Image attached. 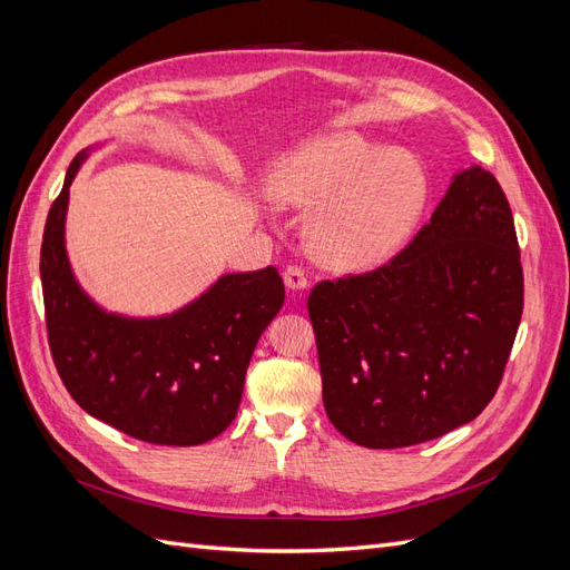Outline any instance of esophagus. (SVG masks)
<instances>
[{
	"mask_svg": "<svg viewBox=\"0 0 570 570\" xmlns=\"http://www.w3.org/2000/svg\"><path fill=\"white\" fill-rule=\"evenodd\" d=\"M283 278H285L287 289H292V292H302V289L308 287L306 273H304V268H299V266H289V268L283 273Z\"/></svg>",
	"mask_w": 570,
	"mask_h": 570,
	"instance_id": "obj_1",
	"label": "esophagus"
}]
</instances>
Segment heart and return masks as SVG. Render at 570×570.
Segmentation results:
<instances>
[{"instance_id": "heart-1", "label": "heart", "mask_w": 570, "mask_h": 570, "mask_svg": "<svg viewBox=\"0 0 570 570\" xmlns=\"http://www.w3.org/2000/svg\"><path fill=\"white\" fill-rule=\"evenodd\" d=\"M266 193L285 209L321 206L308 223V245L323 264L371 268L416 233L430 204V176L413 151L344 132L275 159Z\"/></svg>"}]
</instances>
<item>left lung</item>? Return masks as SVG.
Returning <instances> with one entry per match:
<instances>
[{
  "label": "left lung",
  "instance_id": "obj_1",
  "mask_svg": "<svg viewBox=\"0 0 570 570\" xmlns=\"http://www.w3.org/2000/svg\"><path fill=\"white\" fill-rule=\"evenodd\" d=\"M323 404L368 450L442 438L490 404L523 314L507 195L482 166L454 174L428 226L390 264L308 295Z\"/></svg>",
  "mask_w": 570,
  "mask_h": 570
}]
</instances>
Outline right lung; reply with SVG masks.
Listing matches in <instances>:
<instances>
[{"mask_svg":"<svg viewBox=\"0 0 570 570\" xmlns=\"http://www.w3.org/2000/svg\"><path fill=\"white\" fill-rule=\"evenodd\" d=\"M97 147L68 166L45 226L40 278L51 358L90 416L151 444H204L235 419L256 342L283 308V278L273 266L226 273L174 314L107 312L80 287L66 252L68 189Z\"/></svg>","mask_w":570,"mask_h":570,"instance_id":"add662e5","label":"right lung"}]
</instances>
